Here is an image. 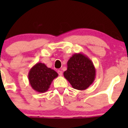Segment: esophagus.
I'll return each mask as SVG.
<instances>
[{"mask_svg":"<svg viewBox=\"0 0 128 128\" xmlns=\"http://www.w3.org/2000/svg\"><path fill=\"white\" fill-rule=\"evenodd\" d=\"M58 74H59L60 76H62V70H58Z\"/></svg>","mask_w":128,"mask_h":128,"instance_id":"esophagus-1","label":"esophagus"}]
</instances>
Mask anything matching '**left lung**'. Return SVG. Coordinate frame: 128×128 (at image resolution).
<instances>
[{"label":"left lung","mask_w":128,"mask_h":128,"mask_svg":"<svg viewBox=\"0 0 128 128\" xmlns=\"http://www.w3.org/2000/svg\"><path fill=\"white\" fill-rule=\"evenodd\" d=\"M64 76L74 88L84 90L95 80L96 70L93 62L82 53H76L67 62Z\"/></svg>","instance_id":"1"}]
</instances>
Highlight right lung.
I'll return each mask as SVG.
<instances>
[{
  "label": "right lung",
  "mask_w": 128,
  "mask_h": 128,
  "mask_svg": "<svg viewBox=\"0 0 128 128\" xmlns=\"http://www.w3.org/2000/svg\"><path fill=\"white\" fill-rule=\"evenodd\" d=\"M58 74L49 68L44 63L38 62L33 66L28 73V80L33 90L40 93L46 92Z\"/></svg>",
  "instance_id": "1"
}]
</instances>
